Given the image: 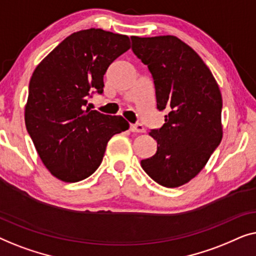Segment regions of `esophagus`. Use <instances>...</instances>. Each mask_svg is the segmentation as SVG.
<instances>
[{"label": "esophagus", "instance_id": "esophagus-1", "mask_svg": "<svg viewBox=\"0 0 256 256\" xmlns=\"http://www.w3.org/2000/svg\"><path fill=\"white\" fill-rule=\"evenodd\" d=\"M130 130H131V132H134V133H142V132H145V128H144L142 124L131 125V126H130Z\"/></svg>", "mask_w": 256, "mask_h": 256}]
</instances>
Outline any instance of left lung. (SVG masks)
Returning <instances> with one entry per match:
<instances>
[{"label":"left lung","mask_w":256,"mask_h":256,"mask_svg":"<svg viewBox=\"0 0 256 256\" xmlns=\"http://www.w3.org/2000/svg\"><path fill=\"white\" fill-rule=\"evenodd\" d=\"M131 40L152 73L156 108L170 109L162 126L150 132L156 153L140 164L159 184L178 188L198 174L222 142L220 89L202 58L175 36Z\"/></svg>","instance_id":"8db88e82"}]
</instances>
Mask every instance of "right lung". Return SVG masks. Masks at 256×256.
<instances>
[{
    "instance_id": "add662e5",
    "label": "right lung",
    "mask_w": 256,
    "mask_h": 256,
    "mask_svg": "<svg viewBox=\"0 0 256 256\" xmlns=\"http://www.w3.org/2000/svg\"><path fill=\"white\" fill-rule=\"evenodd\" d=\"M130 48L128 36L88 28L68 36L36 67L25 125L54 178L68 183L87 178L102 162L108 142L128 130L122 116L86 106L89 94L103 92L108 67Z\"/></svg>"
}]
</instances>
